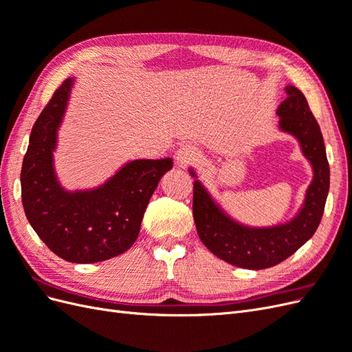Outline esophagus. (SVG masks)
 <instances>
[{
  "instance_id": "obj_1",
  "label": "esophagus",
  "mask_w": 352,
  "mask_h": 352,
  "mask_svg": "<svg viewBox=\"0 0 352 352\" xmlns=\"http://www.w3.org/2000/svg\"><path fill=\"white\" fill-rule=\"evenodd\" d=\"M198 157H199V151L197 150V146L185 144L180 146L176 153V163L180 167H186L189 164H192L194 162H197Z\"/></svg>"
}]
</instances>
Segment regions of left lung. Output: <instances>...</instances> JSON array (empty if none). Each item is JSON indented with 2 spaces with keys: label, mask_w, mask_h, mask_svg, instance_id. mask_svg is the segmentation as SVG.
I'll return each instance as SVG.
<instances>
[{
  "label": "left lung",
  "mask_w": 352,
  "mask_h": 352,
  "mask_svg": "<svg viewBox=\"0 0 352 352\" xmlns=\"http://www.w3.org/2000/svg\"><path fill=\"white\" fill-rule=\"evenodd\" d=\"M286 98L278 107L279 127L296 138L304 157L313 167V180L307 188L302 207L283 225L251 228L232 219L197 179L194 182V221L198 236L206 247L226 263L236 267L261 270L282 263L310 239L324 211L329 194L330 170L320 126L308 107L304 94L289 85Z\"/></svg>",
  "instance_id": "left-lung-1"
}]
</instances>
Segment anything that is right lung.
I'll return each instance as SVG.
<instances>
[{
    "instance_id": "1",
    "label": "right lung",
    "mask_w": 352,
    "mask_h": 352,
    "mask_svg": "<svg viewBox=\"0 0 352 352\" xmlns=\"http://www.w3.org/2000/svg\"><path fill=\"white\" fill-rule=\"evenodd\" d=\"M73 82V78L63 82L32 127L20 184L25 214L38 236L60 258L87 264L113 258L132 247L148 202L173 160H133L94 189L63 188L54 151Z\"/></svg>"
}]
</instances>
